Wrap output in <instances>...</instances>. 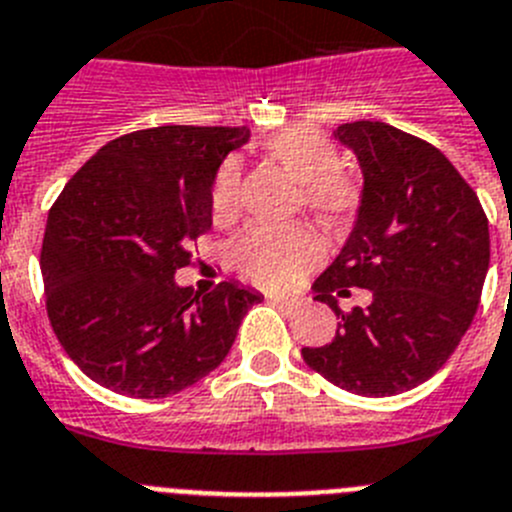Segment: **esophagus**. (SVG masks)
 Returning <instances> with one entry per match:
<instances>
[{
  "mask_svg": "<svg viewBox=\"0 0 512 512\" xmlns=\"http://www.w3.org/2000/svg\"><path fill=\"white\" fill-rule=\"evenodd\" d=\"M267 301L283 308H298L303 303L301 298H290V296H267Z\"/></svg>",
  "mask_w": 512,
  "mask_h": 512,
  "instance_id": "obj_1",
  "label": "esophagus"
}]
</instances>
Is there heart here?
I'll list each match as a JSON object with an SVG mask.
<instances>
[{
  "label": "heart",
  "mask_w": 512,
  "mask_h": 512,
  "mask_svg": "<svg viewBox=\"0 0 512 512\" xmlns=\"http://www.w3.org/2000/svg\"><path fill=\"white\" fill-rule=\"evenodd\" d=\"M265 153L301 183L303 206L326 227H344L359 209V188L339 173V150L311 127H288L265 142ZM239 170L222 165L211 188L214 219L224 222L237 209ZM321 242L303 227H250L232 242V265L252 283L288 288L321 262Z\"/></svg>",
  "instance_id": "heart-1"
}]
</instances>
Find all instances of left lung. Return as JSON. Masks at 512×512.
Wrapping results in <instances>:
<instances>
[{
    "label": "left lung",
    "instance_id": "8db88e82",
    "mask_svg": "<svg viewBox=\"0 0 512 512\" xmlns=\"http://www.w3.org/2000/svg\"><path fill=\"white\" fill-rule=\"evenodd\" d=\"M334 140L357 155L362 196L342 252L313 283L339 316L306 365L349 393L382 398L416 388L462 342L490 267V229L477 193L434 145L385 122H347ZM367 287L344 314L336 297Z\"/></svg>",
    "mask_w": 512,
    "mask_h": 512
}]
</instances>
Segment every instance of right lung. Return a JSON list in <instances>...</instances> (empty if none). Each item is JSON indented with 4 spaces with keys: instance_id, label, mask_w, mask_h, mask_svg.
<instances>
[{
    "instance_id": "1",
    "label": "right lung",
    "mask_w": 512,
    "mask_h": 512,
    "mask_svg": "<svg viewBox=\"0 0 512 512\" xmlns=\"http://www.w3.org/2000/svg\"><path fill=\"white\" fill-rule=\"evenodd\" d=\"M247 127L165 124L107 142L66 183L40 270L58 342L86 377L130 398H168L222 365L257 290L176 283L211 229L219 165Z\"/></svg>"
}]
</instances>
